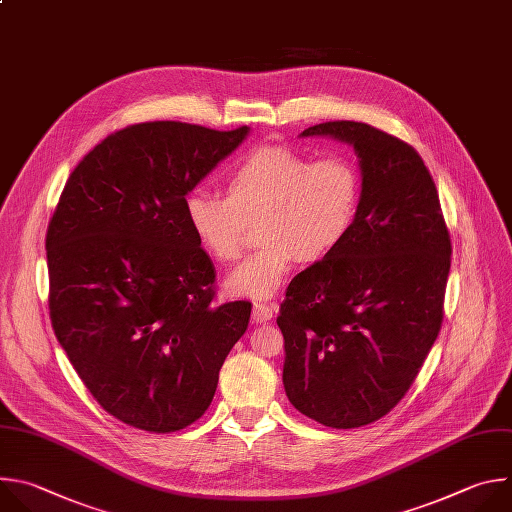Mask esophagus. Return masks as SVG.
<instances>
[{"label": "esophagus", "instance_id": "esophagus-1", "mask_svg": "<svg viewBox=\"0 0 512 512\" xmlns=\"http://www.w3.org/2000/svg\"><path fill=\"white\" fill-rule=\"evenodd\" d=\"M272 317H274V309H272L270 304H262V302H256V304H254L252 319H254L256 323H268V321H272Z\"/></svg>", "mask_w": 512, "mask_h": 512}]
</instances>
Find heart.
<instances>
[{"label":"heart","instance_id":"heart-1","mask_svg":"<svg viewBox=\"0 0 512 512\" xmlns=\"http://www.w3.org/2000/svg\"><path fill=\"white\" fill-rule=\"evenodd\" d=\"M359 206V175L349 159L309 157L288 147H258L228 173L226 197L193 189L183 216L197 244L218 262L244 250L248 224L260 222L264 246L228 278V288L254 300L272 298L298 260L321 262L349 236Z\"/></svg>","mask_w":512,"mask_h":512}]
</instances>
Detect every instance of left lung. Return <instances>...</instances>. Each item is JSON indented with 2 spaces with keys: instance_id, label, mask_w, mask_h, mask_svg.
<instances>
[{
  "instance_id": "1",
  "label": "left lung",
  "mask_w": 512,
  "mask_h": 512,
  "mask_svg": "<svg viewBox=\"0 0 512 512\" xmlns=\"http://www.w3.org/2000/svg\"><path fill=\"white\" fill-rule=\"evenodd\" d=\"M300 137L351 145L361 197L339 250L290 282L280 304L282 383L300 414L351 430L391 412L418 377L442 327L452 244L412 145L355 121Z\"/></svg>"
}]
</instances>
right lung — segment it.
Segmentation results:
<instances>
[{
    "label": "right lung",
    "mask_w": 512,
    "mask_h": 512,
    "mask_svg": "<svg viewBox=\"0 0 512 512\" xmlns=\"http://www.w3.org/2000/svg\"><path fill=\"white\" fill-rule=\"evenodd\" d=\"M250 127L131 125L70 173L46 234L50 319L100 407L169 434L210 407L252 304L214 302L216 268L183 216L185 195Z\"/></svg>",
    "instance_id": "right-lung-1"
}]
</instances>
